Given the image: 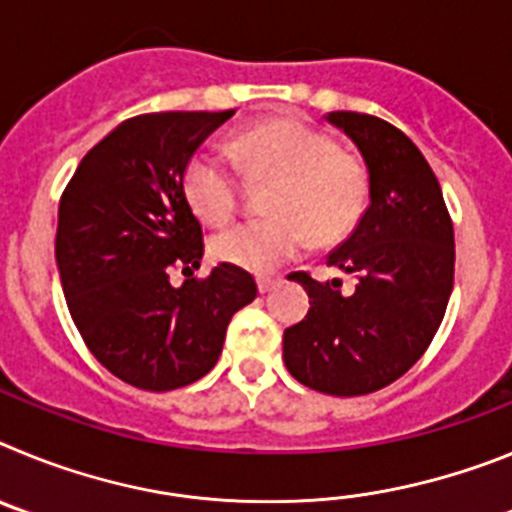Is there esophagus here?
<instances>
[{"label": "esophagus", "mask_w": 512, "mask_h": 512, "mask_svg": "<svg viewBox=\"0 0 512 512\" xmlns=\"http://www.w3.org/2000/svg\"><path fill=\"white\" fill-rule=\"evenodd\" d=\"M282 282V279H271V277H261L259 282H256V287H259L261 295H266V292H271V289L277 287V284Z\"/></svg>", "instance_id": "1"}]
</instances>
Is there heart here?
I'll list each match as a JSON object with an SVG mask.
<instances>
[{
	"label": "heart",
	"instance_id": "heart-1",
	"mask_svg": "<svg viewBox=\"0 0 512 512\" xmlns=\"http://www.w3.org/2000/svg\"><path fill=\"white\" fill-rule=\"evenodd\" d=\"M230 156L248 176L271 179L269 217L220 230L210 241L220 264L269 274L295 259L307 235L336 243L361 220L369 194L364 164L302 117L279 115L243 130L230 140ZM182 192L205 225H223L235 210L233 176L210 156L189 161Z\"/></svg>",
	"mask_w": 512,
	"mask_h": 512
}]
</instances>
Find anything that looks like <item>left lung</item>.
Returning <instances> with one entry per match:
<instances>
[{
	"mask_svg": "<svg viewBox=\"0 0 512 512\" xmlns=\"http://www.w3.org/2000/svg\"><path fill=\"white\" fill-rule=\"evenodd\" d=\"M325 120L354 140L369 174V207L328 266L354 277L289 279L310 297L305 320L284 330V364L310 390L336 397L377 392L431 346L454 289V225L436 174L408 135L359 112Z\"/></svg>",
	"mask_w": 512,
	"mask_h": 512,
	"instance_id": "1",
	"label": "left lung"
}]
</instances>
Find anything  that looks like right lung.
<instances>
[{
	"label": "right lung",
	"mask_w": 512,
	"mask_h": 512,
	"mask_svg": "<svg viewBox=\"0 0 512 512\" xmlns=\"http://www.w3.org/2000/svg\"><path fill=\"white\" fill-rule=\"evenodd\" d=\"M235 110L153 112L120 122L81 158L58 205L56 264L71 318L94 359L138 390L205 377L256 282L220 264L200 269L202 225L182 192L189 158Z\"/></svg>",
	"instance_id": "add662e5"
}]
</instances>
